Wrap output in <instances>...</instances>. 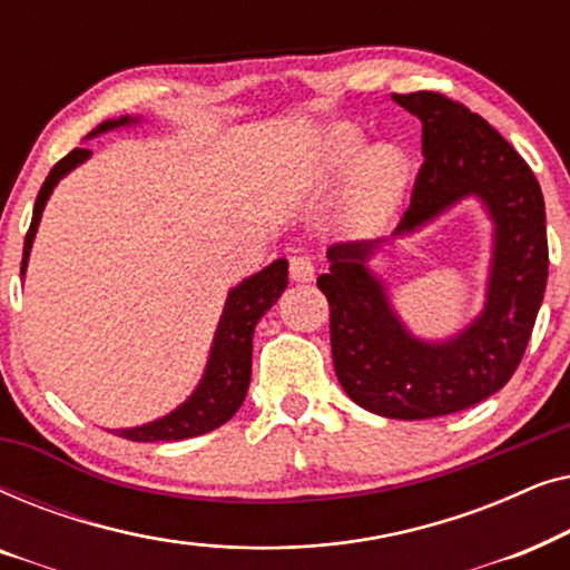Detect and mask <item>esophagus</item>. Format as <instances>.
Wrapping results in <instances>:
<instances>
[{"label":"esophagus","instance_id":"1","mask_svg":"<svg viewBox=\"0 0 570 570\" xmlns=\"http://www.w3.org/2000/svg\"><path fill=\"white\" fill-rule=\"evenodd\" d=\"M314 259L306 254H295L291 256V279L295 283H311L314 279Z\"/></svg>","mask_w":570,"mask_h":570}]
</instances>
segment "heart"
<instances>
[{"mask_svg": "<svg viewBox=\"0 0 570 570\" xmlns=\"http://www.w3.org/2000/svg\"><path fill=\"white\" fill-rule=\"evenodd\" d=\"M363 137L353 127H340L332 131L326 142V170L332 176L345 174L350 163L361 150ZM412 176L410 155L396 145L368 147L355 160L347 181V217L355 228L373 230L386 223V217L400 205L407 191Z\"/></svg>", "mask_w": 570, "mask_h": 570, "instance_id": "b5f03b06", "label": "heart"}]
</instances>
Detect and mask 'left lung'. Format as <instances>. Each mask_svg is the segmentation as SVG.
<instances>
[{
	"label": "left lung",
	"instance_id": "1",
	"mask_svg": "<svg viewBox=\"0 0 570 570\" xmlns=\"http://www.w3.org/2000/svg\"><path fill=\"white\" fill-rule=\"evenodd\" d=\"M423 121V166L394 236L420 228L478 194L495 220L488 303L470 330L443 345L410 337L365 262L384 240H337L316 279L330 301L332 361L363 410L425 420L466 410L509 384L532 337L548 285V230L540 184L527 160L470 108L441 92H394Z\"/></svg>",
	"mask_w": 570,
	"mask_h": 570
}]
</instances>
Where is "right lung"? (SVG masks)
<instances>
[{
	"mask_svg": "<svg viewBox=\"0 0 570 570\" xmlns=\"http://www.w3.org/2000/svg\"><path fill=\"white\" fill-rule=\"evenodd\" d=\"M129 116H124L119 121H104L92 135L108 131L114 127H124L129 124ZM90 135V137H92ZM90 150L85 147H75L72 153L65 155L57 166L51 168V174L46 176L36 197L33 207V220L26 233V248H22V264L20 272H26L30 244L38 230V220L46 207V199L53 191V186L61 176H67L69 170L88 158ZM287 287V262L277 259L269 267H264L259 275L248 277L240 283L236 291H230L228 303H225L220 326H217L213 353H209V363L205 371V379L197 386L189 400L181 407L170 412V415L155 420V423L129 428V431H116L121 439L139 441V443H153V441H181L194 439V435L209 433L215 428L236 415L244 396L248 392V381H252V340H254V326L259 324V318L272 308V303L279 298Z\"/></svg>",
	"mask_w": 570,
	"mask_h": 570,
	"instance_id": "obj_1",
	"label": "right lung"
}]
</instances>
